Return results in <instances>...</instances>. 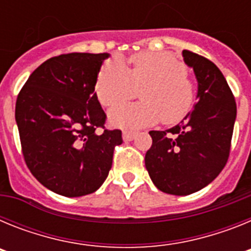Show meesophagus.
<instances>
[{
	"instance_id": "1",
	"label": "esophagus",
	"mask_w": 251,
	"mask_h": 251,
	"mask_svg": "<svg viewBox=\"0 0 251 251\" xmlns=\"http://www.w3.org/2000/svg\"><path fill=\"white\" fill-rule=\"evenodd\" d=\"M134 137H136V133H134V132H130V130H124V132H123V139L126 142L132 141Z\"/></svg>"
}]
</instances>
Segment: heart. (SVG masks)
I'll list each match as a JSON object with an SVG mask.
<instances>
[{"label":"heart","instance_id":"1","mask_svg":"<svg viewBox=\"0 0 251 251\" xmlns=\"http://www.w3.org/2000/svg\"><path fill=\"white\" fill-rule=\"evenodd\" d=\"M142 101L115 108L110 121L119 127H147L182 121L195 100L194 81L186 68L170 52L145 51L129 57L128 72L121 64L106 63L99 72L95 93L104 106L114 108L134 98Z\"/></svg>","mask_w":251,"mask_h":251}]
</instances>
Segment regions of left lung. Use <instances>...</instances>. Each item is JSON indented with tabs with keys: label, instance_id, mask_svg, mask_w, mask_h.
<instances>
[{
	"label": "left lung",
	"instance_id": "1",
	"mask_svg": "<svg viewBox=\"0 0 251 251\" xmlns=\"http://www.w3.org/2000/svg\"><path fill=\"white\" fill-rule=\"evenodd\" d=\"M199 81V101L182 122L168 130H151L146 168L162 192L186 196L212 182L229 159L236 101L223 73L212 61L182 51Z\"/></svg>",
	"mask_w": 251,
	"mask_h": 251
}]
</instances>
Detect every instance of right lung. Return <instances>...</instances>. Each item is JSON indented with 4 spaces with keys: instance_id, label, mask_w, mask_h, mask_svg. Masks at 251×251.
Instances as JSON below:
<instances>
[{
    "instance_id": "add662e5",
    "label": "right lung",
    "mask_w": 251,
    "mask_h": 251,
    "mask_svg": "<svg viewBox=\"0 0 251 251\" xmlns=\"http://www.w3.org/2000/svg\"><path fill=\"white\" fill-rule=\"evenodd\" d=\"M109 55L72 52L46 60L17 95L15 118L30 172L66 197L95 192L112 168L122 130L104 127L106 114L94 92ZM101 127V133L96 129Z\"/></svg>"
}]
</instances>
